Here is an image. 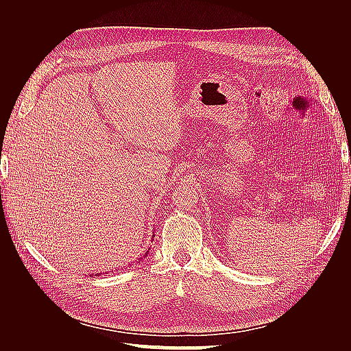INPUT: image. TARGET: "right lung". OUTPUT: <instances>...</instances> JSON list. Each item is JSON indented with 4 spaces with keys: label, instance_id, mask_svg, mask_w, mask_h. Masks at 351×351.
Masks as SVG:
<instances>
[{
    "label": "right lung",
    "instance_id": "add662e5",
    "mask_svg": "<svg viewBox=\"0 0 351 351\" xmlns=\"http://www.w3.org/2000/svg\"><path fill=\"white\" fill-rule=\"evenodd\" d=\"M145 256H147V253H146V254H143V258H145ZM143 258H142V259H143ZM98 275H99V274H98Z\"/></svg>",
    "mask_w": 351,
    "mask_h": 351
}]
</instances>
